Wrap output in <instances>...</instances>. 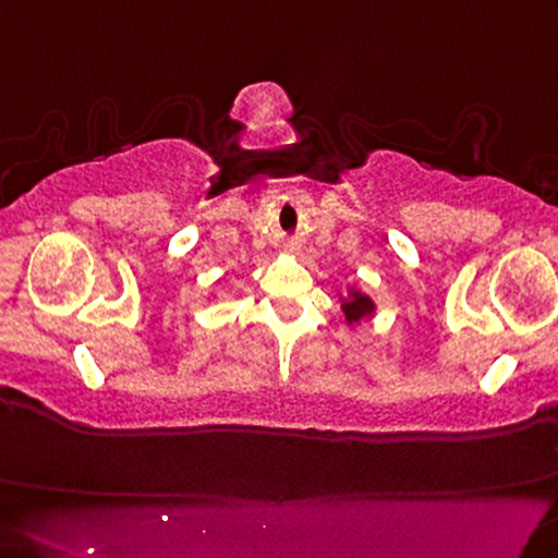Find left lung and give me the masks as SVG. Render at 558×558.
<instances>
[{"label":"left lung","instance_id":"1","mask_svg":"<svg viewBox=\"0 0 558 558\" xmlns=\"http://www.w3.org/2000/svg\"><path fill=\"white\" fill-rule=\"evenodd\" d=\"M342 311H344V317H348V323H357L360 317L373 313V300H369L367 295L357 293V290H352V298L344 300Z\"/></svg>","mask_w":558,"mask_h":558}]
</instances>
